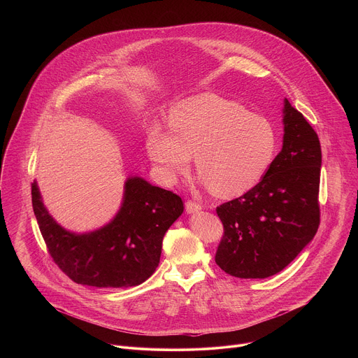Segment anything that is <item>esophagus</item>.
Here are the masks:
<instances>
[{
  "mask_svg": "<svg viewBox=\"0 0 358 358\" xmlns=\"http://www.w3.org/2000/svg\"><path fill=\"white\" fill-rule=\"evenodd\" d=\"M199 210H201V203H198V202H195V201H192V199H188V201L185 202V211H187L188 214L196 213V211H199Z\"/></svg>",
  "mask_w": 358,
  "mask_h": 358,
  "instance_id": "34e87169",
  "label": "esophagus"
}]
</instances>
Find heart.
<instances>
[{
	"label": "heart",
	"instance_id": "1",
	"mask_svg": "<svg viewBox=\"0 0 358 358\" xmlns=\"http://www.w3.org/2000/svg\"><path fill=\"white\" fill-rule=\"evenodd\" d=\"M169 126L151 129L147 137L148 156L169 182L188 171L194 156L203 185L217 196L234 198L257 185L275 159L272 124L214 94L180 101Z\"/></svg>",
	"mask_w": 358,
	"mask_h": 358
}]
</instances>
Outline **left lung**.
<instances>
[{
	"mask_svg": "<svg viewBox=\"0 0 358 358\" xmlns=\"http://www.w3.org/2000/svg\"><path fill=\"white\" fill-rule=\"evenodd\" d=\"M283 124L282 151L262 180L217 207L224 235L215 262L235 278L265 279L283 271L320 225L317 133L287 99Z\"/></svg>",
	"mask_w": 358,
	"mask_h": 358,
	"instance_id": "8db88e82",
	"label": "left lung"
}]
</instances>
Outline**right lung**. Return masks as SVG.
<instances>
[{
    "label": "right lung",
    "mask_w": 358,
    "mask_h": 358,
    "mask_svg": "<svg viewBox=\"0 0 358 358\" xmlns=\"http://www.w3.org/2000/svg\"><path fill=\"white\" fill-rule=\"evenodd\" d=\"M31 194L50 258L69 279L94 287H129L148 279L160 264L167 229L184 211L180 195L133 177L126 181L115 220L97 231L76 235L48 214L36 182Z\"/></svg>",
    "instance_id": "right-lung-1"
}]
</instances>
